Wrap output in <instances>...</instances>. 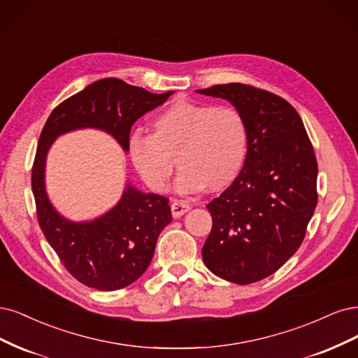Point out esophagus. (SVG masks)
<instances>
[{"label": "esophagus", "instance_id": "1", "mask_svg": "<svg viewBox=\"0 0 358 358\" xmlns=\"http://www.w3.org/2000/svg\"><path fill=\"white\" fill-rule=\"evenodd\" d=\"M171 211H172V215H174L176 218H178L182 214H186L187 211H190V203L186 202V201L176 199L174 202H172V205H171Z\"/></svg>", "mask_w": 358, "mask_h": 358}]
</instances>
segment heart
Here are the masks:
<instances>
[{"label": "heart", "mask_w": 358, "mask_h": 358, "mask_svg": "<svg viewBox=\"0 0 358 358\" xmlns=\"http://www.w3.org/2000/svg\"><path fill=\"white\" fill-rule=\"evenodd\" d=\"M153 134L129 135L128 155L138 176L153 192L162 193L180 165L176 190L196 193L208 186L220 190L232 182L244 166L248 129L242 114L232 107L176 101L152 122Z\"/></svg>", "instance_id": "heart-1"}]
</instances>
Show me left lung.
Listing matches in <instances>:
<instances>
[{
	"instance_id": "8db88e82",
	"label": "left lung",
	"mask_w": 358,
	"mask_h": 358,
	"mask_svg": "<svg viewBox=\"0 0 358 358\" xmlns=\"http://www.w3.org/2000/svg\"><path fill=\"white\" fill-rule=\"evenodd\" d=\"M229 101L245 119L248 152L234 182L206 208L205 266L245 285L278 271L301 247L314 215L318 165L297 111L281 96L242 83L196 90Z\"/></svg>"
}]
</instances>
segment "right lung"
<instances>
[{
	"label": "right lung",
	"mask_w": 358,
	"mask_h": 358,
	"mask_svg": "<svg viewBox=\"0 0 358 358\" xmlns=\"http://www.w3.org/2000/svg\"><path fill=\"white\" fill-rule=\"evenodd\" d=\"M174 94H152L119 78H102L57 106L40 135L32 193L43 234L77 281L102 292L135 282L153 259L160 232L172 222L169 201L126 184L120 201L94 220L73 222L56 211L45 192V160L57 136L99 129L128 152L132 124Z\"/></svg>",
	"instance_id": "obj_1"
}]
</instances>
